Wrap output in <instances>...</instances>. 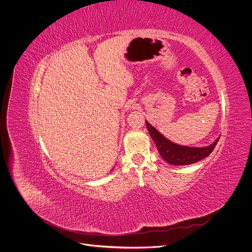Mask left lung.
I'll return each instance as SVG.
<instances>
[{
	"label": "left lung",
	"mask_w": 252,
	"mask_h": 252,
	"mask_svg": "<svg viewBox=\"0 0 252 252\" xmlns=\"http://www.w3.org/2000/svg\"><path fill=\"white\" fill-rule=\"evenodd\" d=\"M146 126L152 136L154 143L156 144L158 151L165 161L174 166H185L191 165L200 159L208 157L214 150L219 138L210 146L204 148H193L180 146L172 143L165 136L158 132L151 124L146 121Z\"/></svg>",
	"instance_id": "8db88e82"
}]
</instances>
